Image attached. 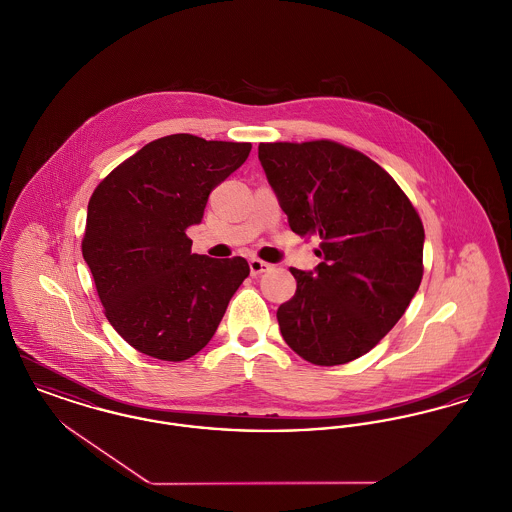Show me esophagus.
I'll return each instance as SVG.
<instances>
[{"label": "esophagus", "instance_id": "34e87169", "mask_svg": "<svg viewBox=\"0 0 512 512\" xmlns=\"http://www.w3.org/2000/svg\"><path fill=\"white\" fill-rule=\"evenodd\" d=\"M269 269H271V265L265 263V261H261V259H251V261H249V271H251L253 276L263 274V272H267Z\"/></svg>", "mask_w": 512, "mask_h": 512}]
</instances>
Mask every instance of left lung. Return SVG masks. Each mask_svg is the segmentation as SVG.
Listing matches in <instances>:
<instances>
[{"label": "left lung", "mask_w": 512, "mask_h": 512, "mask_svg": "<svg viewBox=\"0 0 512 512\" xmlns=\"http://www.w3.org/2000/svg\"><path fill=\"white\" fill-rule=\"evenodd\" d=\"M259 160L292 232L317 238L315 271L276 311L286 344L315 365L367 354L404 315L423 276V224L396 181L332 141L261 143Z\"/></svg>", "instance_id": "8db88e82"}]
</instances>
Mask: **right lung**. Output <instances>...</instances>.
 Returning a JSON list of instances; mask_svg holds the SVG:
<instances>
[{"label":"right lung","instance_id":"right-lung-1","mask_svg":"<svg viewBox=\"0 0 512 512\" xmlns=\"http://www.w3.org/2000/svg\"><path fill=\"white\" fill-rule=\"evenodd\" d=\"M249 151L251 143L168 135L94 189L83 257L110 325L141 354L183 361L201 352L249 276L243 257L191 253L185 236Z\"/></svg>","mask_w":512,"mask_h":512}]
</instances>
